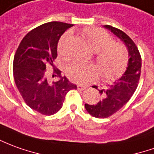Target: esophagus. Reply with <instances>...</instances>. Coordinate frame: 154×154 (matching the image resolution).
Masks as SVG:
<instances>
[{"label":"esophagus","instance_id":"1","mask_svg":"<svg viewBox=\"0 0 154 154\" xmlns=\"http://www.w3.org/2000/svg\"><path fill=\"white\" fill-rule=\"evenodd\" d=\"M77 89H78L79 91H83L85 89H86V86H85V85H77Z\"/></svg>","mask_w":154,"mask_h":154}]
</instances>
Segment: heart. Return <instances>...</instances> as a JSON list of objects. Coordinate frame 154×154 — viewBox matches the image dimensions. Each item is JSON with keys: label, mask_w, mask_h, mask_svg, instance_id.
Returning <instances> with one entry per match:
<instances>
[{"label": "heart", "mask_w": 154, "mask_h": 154, "mask_svg": "<svg viewBox=\"0 0 154 154\" xmlns=\"http://www.w3.org/2000/svg\"><path fill=\"white\" fill-rule=\"evenodd\" d=\"M91 50L96 52V61L106 81H114L121 78L127 70L129 54L122 43L114 42L111 35L99 27H87L81 32ZM67 33L58 44V54L62 59L68 58L67 43L70 39ZM99 67L95 64L75 63L68 68L67 75L71 81L84 84L97 79L100 75Z\"/></svg>", "instance_id": "obj_1"}]
</instances>
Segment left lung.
<instances>
[{
  "mask_svg": "<svg viewBox=\"0 0 154 154\" xmlns=\"http://www.w3.org/2000/svg\"><path fill=\"white\" fill-rule=\"evenodd\" d=\"M104 27L111 31L125 43L128 49L129 61L123 76L106 89L99 90L100 93L102 95V99L100 102L95 105H85L88 113L96 118L109 117L128 103L137 87L142 67L139 51L131 38L122 30L110 25H105ZM94 88L97 89L96 86Z\"/></svg>",
  "mask_w": 154,
  "mask_h": 154,
  "instance_id": "obj_1",
  "label": "left lung"
}]
</instances>
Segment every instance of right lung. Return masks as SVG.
<instances>
[{"mask_svg":"<svg viewBox=\"0 0 154 154\" xmlns=\"http://www.w3.org/2000/svg\"><path fill=\"white\" fill-rule=\"evenodd\" d=\"M72 26L51 22L38 26L22 38L15 54L13 76L16 85L26 105L43 115L58 112L67 93L77 88L54 65L59 38ZM48 65L53 67L52 77H58L59 81L51 82L48 79L46 72Z\"/></svg>","mask_w":154,"mask_h":154,"instance_id":"right-lung-1","label":"right lung"}]
</instances>
